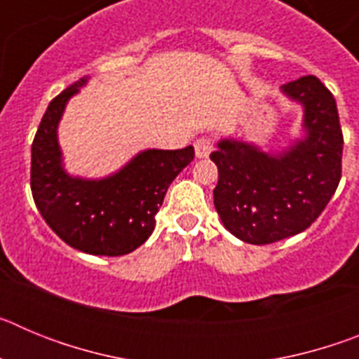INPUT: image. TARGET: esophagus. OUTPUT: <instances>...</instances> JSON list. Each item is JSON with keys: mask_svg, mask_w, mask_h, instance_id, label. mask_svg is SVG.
<instances>
[{"mask_svg": "<svg viewBox=\"0 0 359 359\" xmlns=\"http://www.w3.org/2000/svg\"><path fill=\"white\" fill-rule=\"evenodd\" d=\"M196 149V156L198 158H207L212 151H214V140L212 138H207V136H201L194 142Z\"/></svg>", "mask_w": 359, "mask_h": 359, "instance_id": "1", "label": "esophagus"}]
</instances>
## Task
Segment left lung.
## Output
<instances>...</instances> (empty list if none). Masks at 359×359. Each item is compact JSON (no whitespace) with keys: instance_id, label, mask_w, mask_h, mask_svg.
Instances as JSON below:
<instances>
[{"instance_id":"obj_1","label":"left lung","mask_w":359,"mask_h":359,"mask_svg":"<svg viewBox=\"0 0 359 359\" xmlns=\"http://www.w3.org/2000/svg\"><path fill=\"white\" fill-rule=\"evenodd\" d=\"M280 91L304 107L302 138L277 154L223 138L210 154L219 172L215 210L230 233L250 244L277 243L309 228L341 177L344 135L331 91L315 75Z\"/></svg>"}]
</instances>
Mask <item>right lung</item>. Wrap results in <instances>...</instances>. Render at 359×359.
I'll list each match as a JSON object with an SVG mask.
<instances>
[{
	"instance_id": "obj_1",
	"label": "right lung",
	"mask_w": 359,
	"mask_h": 359,
	"mask_svg": "<svg viewBox=\"0 0 359 359\" xmlns=\"http://www.w3.org/2000/svg\"><path fill=\"white\" fill-rule=\"evenodd\" d=\"M86 82L88 77L57 95L41 120L32 144V196L46 224L72 248L90 255H126L149 239L167 189L194 160V147L147 149L102 180L69 176L57 128L68 100Z\"/></svg>"
}]
</instances>
